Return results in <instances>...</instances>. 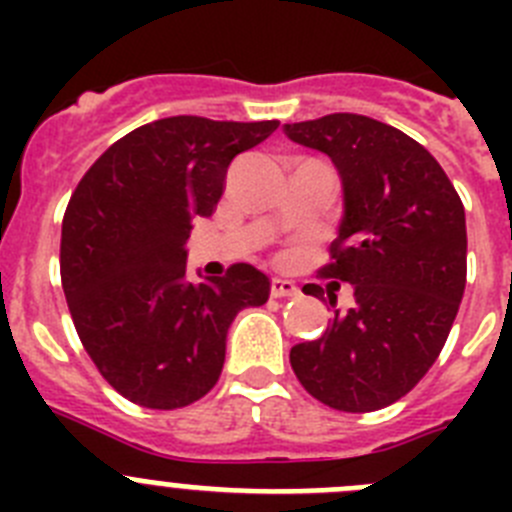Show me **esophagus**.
I'll list each match as a JSON object with an SVG mask.
<instances>
[{
    "mask_svg": "<svg viewBox=\"0 0 512 512\" xmlns=\"http://www.w3.org/2000/svg\"><path fill=\"white\" fill-rule=\"evenodd\" d=\"M300 295V287L295 282H289V279H279L274 277L271 279V297H297Z\"/></svg>",
    "mask_w": 512,
    "mask_h": 512,
    "instance_id": "obj_1",
    "label": "esophagus"
}]
</instances>
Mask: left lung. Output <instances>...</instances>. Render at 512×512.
I'll list each match as a JSON object with an SVG mask.
<instances>
[{
  "mask_svg": "<svg viewBox=\"0 0 512 512\" xmlns=\"http://www.w3.org/2000/svg\"><path fill=\"white\" fill-rule=\"evenodd\" d=\"M333 161L343 217L325 277L354 287L289 364L315 400L372 413L408 395L441 354L467 284V217L436 158L402 130L354 112L284 125ZM312 284L307 295H318ZM330 307L336 295L328 289Z\"/></svg>",
  "mask_w": 512,
  "mask_h": 512,
  "instance_id": "obj_1",
  "label": "left lung"
}]
</instances>
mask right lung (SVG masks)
<instances>
[{
  "mask_svg": "<svg viewBox=\"0 0 512 512\" xmlns=\"http://www.w3.org/2000/svg\"><path fill=\"white\" fill-rule=\"evenodd\" d=\"M277 120L179 115L135 128L84 174L61 225V282L76 333L102 377L135 405L174 410L215 387L228 328L269 300L251 264L187 277L194 217H210L238 153Z\"/></svg>",
  "mask_w": 512,
  "mask_h": 512,
  "instance_id": "add662e5",
  "label": "right lung"
}]
</instances>
